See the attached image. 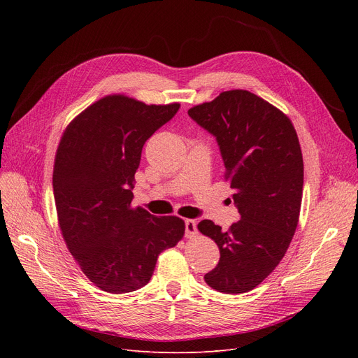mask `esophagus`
Returning <instances> with one entry per match:
<instances>
[{
    "mask_svg": "<svg viewBox=\"0 0 358 358\" xmlns=\"http://www.w3.org/2000/svg\"><path fill=\"white\" fill-rule=\"evenodd\" d=\"M197 235V223L193 219L185 220V238H193Z\"/></svg>",
    "mask_w": 358,
    "mask_h": 358,
    "instance_id": "1",
    "label": "esophagus"
}]
</instances>
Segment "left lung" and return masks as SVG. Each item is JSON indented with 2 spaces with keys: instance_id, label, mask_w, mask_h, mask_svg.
I'll return each mask as SVG.
<instances>
[{
  "instance_id": "left-lung-1",
  "label": "left lung",
  "mask_w": 358,
  "mask_h": 358,
  "mask_svg": "<svg viewBox=\"0 0 358 358\" xmlns=\"http://www.w3.org/2000/svg\"><path fill=\"white\" fill-rule=\"evenodd\" d=\"M189 116L216 138L241 216L229 231L199 223L220 251L204 281L222 293H247L278 266L297 227L303 158L296 130L285 113L245 90L224 91Z\"/></svg>"
}]
</instances>
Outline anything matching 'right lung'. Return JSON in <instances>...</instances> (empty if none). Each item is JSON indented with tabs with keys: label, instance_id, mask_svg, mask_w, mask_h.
<instances>
[{
	"label": "right lung",
	"instance_id": "add662e5",
	"mask_svg": "<svg viewBox=\"0 0 358 358\" xmlns=\"http://www.w3.org/2000/svg\"><path fill=\"white\" fill-rule=\"evenodd\" d=\"M178 108L108 96L75 117L61 139L53 166L59 228L83 273L104 292L148 285L158 255L184 235L180 217L131 208L142 148Z\"/></svg>",
	"mask_w": 358,
	"mask_h": 358
}]
</instances>
